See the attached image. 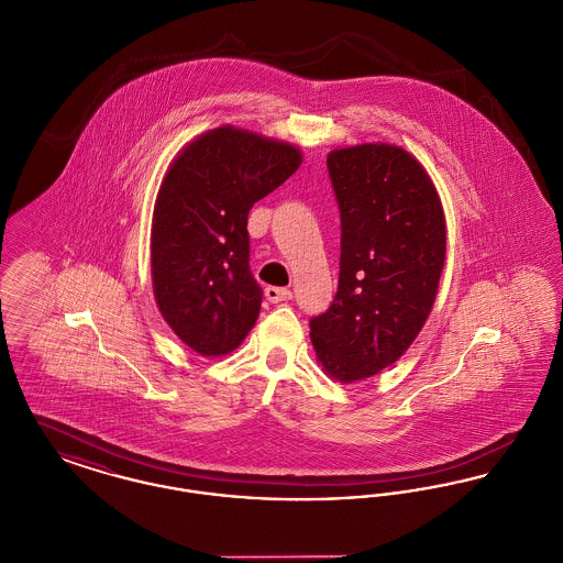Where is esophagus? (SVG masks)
<instances>
[{"label":"esophagus","instance_id":"obj_1","mask_svg":"<svg viewBox=\"0 0 563 563\" xmlns=\"http://www.w3.org/2000/svg\"><path fill=\"white\" fill-rule=\"evenodd\" d=\"M266 297L272 303H278V301L291 299V291L285 289V287H266Z\"/></svg>","mask_w":563,"mask_h":563}]
</instances>
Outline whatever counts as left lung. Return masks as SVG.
I'll return each instance as SVG.
<instances>
[{
  "instance_id": "8db88e82",
  "label": "left lung",
  "mask_w": 563,
  "mask_h": 563,
  "mask_svg": "<svg viewBox=\"0 0 563 563\" xmlns=\"http://www.w3.org/2000/svg\"><path fill=\"white\" fill-rule=\"evenodd\" d=\"M342 217L340 285L310 321L322 372L352 384L397 363L422 331L445 266V213L416 156L393 143L329 152Z\"/></svg>"
}]
</instances>
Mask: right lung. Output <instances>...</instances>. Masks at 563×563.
<instances>
[{
	"instance_id": "add662e5",
	"label": "right lung",
	"mask_w": 563,
	"mask_h": 563,
	"mask_svg": "<svg viewBox=\"0 0 563 563\" xmlns=\"http://www.w3.org/2000/svg\"><path fill=\"white\" fill-rule=\"evenodd\" d=\"M301 161L294 143L223 124L168 164L152 217V287L162 319L194 352L230 354L257 321L246 217Z\"/></svg>"
}]
</instances>
